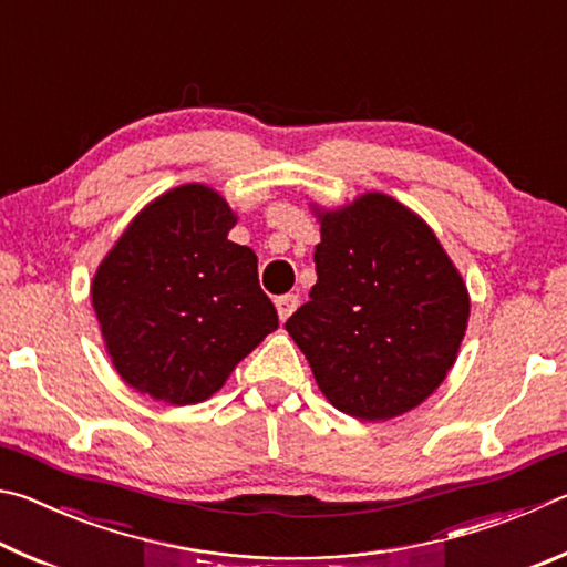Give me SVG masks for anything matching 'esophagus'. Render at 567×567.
Returning a JSON list of instances; mask_svg holds the SVG:
<instances>
[{"instance_id": "obj_1", "label": "esophagus", "mask_w": 567, "mask_h": 567, "mask_svg": "<svg viewBox=\"0 0 567 567\" xmlns=\"http://www.w3.org/2000/svg\"><path fill=\"white\" fill-rule=\"evenodd\" d=\"M275 305H277V315H280V320L285 322L297 310V305H300V297H297V295H282V297H277Z\"/></svg>"}]
</instances>
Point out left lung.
Returning a JSON list of instances; mask_svg holds the SVG:
<instances>
[{"label": "left lung", "mask_w": 567, "mask_h": 567, "mask_svg": "<svg viewBox=\"0 0 567 567\" xmlns=\"http://www.w3.org/2000/svg\"><path fill=\"white\" fill-rule=\"evenodd\" d=\"M318 217V282L285 330L340 412L398 417L433 395L455 364L467 287L433 229L382 192Z\"/></svg>", "instance_id": "1"}]
</instances>
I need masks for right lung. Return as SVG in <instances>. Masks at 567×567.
Returning a JSON list of instances; mask_svg holds the SVG:
<instances>
[{
    "instance_id": "obj_1",
    "label": "right lung",
    "mask_w": 567,
    "mask_h": 567,
    "mask_svg": "<svg viewBox=\"0 0 567 567\" xmlns=\"http://www.w3.org/2000/svg\"><path fill=\"white\" fill-rule=\"evenodd\" d=\"M235 223L215 189L182 185L142 209L97 267L92 305L130 388L195 405L277 330L257 255L227 239Z\"/></svg>"
}]
</instances>
